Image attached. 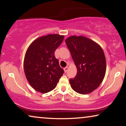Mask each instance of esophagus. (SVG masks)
Masks as SVG:
<instances>
[{
  "label": "esophagus",
  "instance_id": "obj_1",
  "mask_svg": "<svg viewBox=\"0 0 126 126\" xmlns=\"http://www.w3.org/2000/svg\"><path fill=\"white\" fill-rule=\"evenodd\" d=\"M63 70H64V72H65V73H66V72H68V67L66 66L65 68H63Z\"/></svg>",
  "mask_w": 126,
  "mask_h": 126
}]
</instances>
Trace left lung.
<instances>
[{"label":"left lung","instance_id":"8db88e82","mask_svg":"<svg viewBox=\"0 0 126 126\" xmlns=\"http://www.w3.org/2000/svg\"><path fill=\"white\" fill-rule=\"evenodd\" d=\"M65 42L77 69L76 77L69 79L72 88L82 94L92 92L99 87L106 74V61L102 48L82 36H70Z\"/></svg>","mask_w":126,"mask_h":126}]
</instances>
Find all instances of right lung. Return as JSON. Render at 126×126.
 Instances as JSON below:
<instances>
[{"mask_svg": "<svg viewBox=\"0 0 126 126\" xmlns=\"http://www.w3.org/2000/svg\"><path fill=\"white\" fill-rule=\"evenodd\" d=\"M63 38L55 34L43 36L34 41L27 49L24 70L29 84L37 91L45 94L52 91L64 73L54 56Z\"/></svg>", "mask_w": 126, "mask_h": 126, "instance_id": "right-lung-1", "label": "right lung"}]
</instances>
